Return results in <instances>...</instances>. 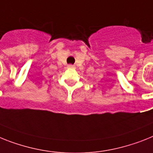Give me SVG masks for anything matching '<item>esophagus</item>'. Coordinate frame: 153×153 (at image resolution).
<instances>
[{
	"label": "esophagus",
	"instance_id": "1",
	"mask_svg": "<svg viewBox=\"0 0 153 153\" xmlns=\"http://www.w3.org/2000/svg\"><path fill=\"white\" fill-rule=\"evenodd\" d=\"M68 68H69V69H74V65H68Z\"/></svg>",
	"mask_w": 153,
	"mask_h": 153
}]
</instances>
